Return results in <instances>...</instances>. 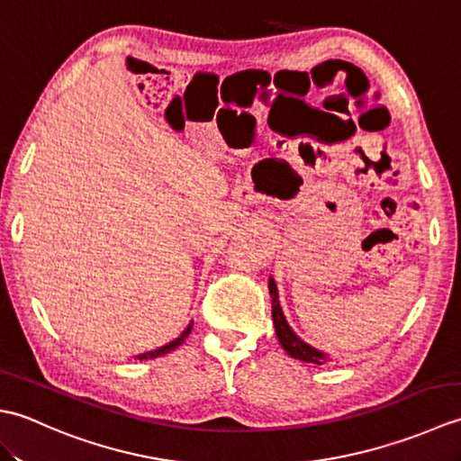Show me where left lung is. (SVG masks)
Returning a JSON list of instances; mask_svg holds the SVG:
<instances>
[{
  "label": "left lung",
  "instance_id": "1",
  "mask_svg": "<svg viewBox=\"0 0 461 461\" xmlns=\"http://www.w3.org/2000/svg\"><path fill=\"white\" fill-rule=\"evenodd\" d=\"M269 295H271V317H273V325H276V335L287 355L291 358H297L303 362H312V365H325V362H329V357L325 352L307 345L305 340H301L295 332H293L285 315H283V309L279 305L277 285L273 279H269Z\"/></svg>",
  "mask_w": 461,
  "mask_h": 461
}]
</instances>
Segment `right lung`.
<instances>
[{
  "mask_svg": "<svg viewBox=\"0 0 461 461\" xmlns=\"http://www.w3.org/2000/svg\"><path fill=\"white\" fill-rule=\"evenodd\" d=\"M192 325L194 322H190L188 327H185V330L182 332V335L178 337V339H174L172 342H168V345H164V347H160V348H156V350H150V352H144V355H139V357H134V358H139V360H144V358H156V357H162V355H168L170 350H174V348H178L182 342L185 340V337L190 335V330H192Z\"/></svg>",
  "mask_w": 461,
  "mask_h": 461,
  "instance_id": "right-lung-1",
  "label": "right lung"
}]
</instances>
